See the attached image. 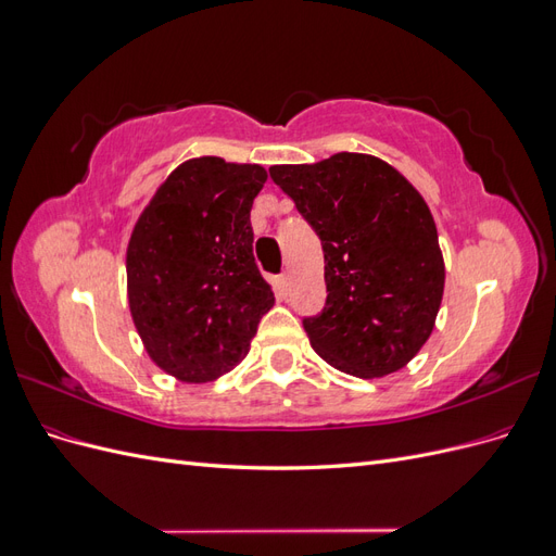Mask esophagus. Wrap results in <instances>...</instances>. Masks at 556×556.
I'll list each match as a JSON object with an SVG mask.
<instances>
[{
  "label": "esophagus",
  "mask_w": 556,
  "mask_h": 556,
  "mask_svg": "<svg viewBox=\"0 0 556 556\" xmlns=\"http://www.w3.org/2000/svg\"><path fill=\"white\" fill-rule=\"evenodd\" d=\"M278 288H280V292H282V294H288V292H290V288H292V278H290V274H282V276L278 278Z\"/></svg>",
  "instance_id": "esophagus-1"
}]
</instances>
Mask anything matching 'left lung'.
<instances>
[{
  "label": "left lung",
  "instance_id": "8db88e82",
  "mask_svg": "<svg viewBox=\"0 0 556 556\" xmlns=\"http://www.w3.org/2000/svg\"><path fill=\"white\" fill-rule=\"evenodd\" d=\"M268 174L323 241L327 304L304 319L313 350L348 376L399 371L429 341L445 288L427 201L392 164L364 153Z\"/></svg>",
  "mask_w": 556,
  "mask_h": 556
}]
</instances>
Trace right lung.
<instances>
[{
    "instance_id": "obj_1",
    "label": "right lung",
    "mask_w": 556,
    "mask_h": 556,
    "mask_svg": "<svg viewBox=\"0 0 556 556\" xmlns=\"http://www.w3.org/2000/svg\"><path fill=\"white\" fill-rule=\"evenodd\" d=\"M260 164L194 157L166 176L127 245V299L148 357L180 382H208L250 350L274 292L252 255Z\"/></svg>"
}]
</instances>
